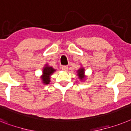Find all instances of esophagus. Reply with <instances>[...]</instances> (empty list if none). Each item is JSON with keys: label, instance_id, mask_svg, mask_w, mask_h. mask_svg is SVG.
Here are the masks:
<instances>
[{"label": "esophagus", "instance_id": "34e87169", "mask_svg": "<svg viewBox=\"0 0 131 131\" xmlns=\"http://www.w3.org/2000/svg\"><path fill=\"white\" fill-rule=\"evenodd\" d=\"M61 70H63V71H68V66H61Z\"/></svg>", "mask_w": 131, "mask_h": 131}]
</instances>
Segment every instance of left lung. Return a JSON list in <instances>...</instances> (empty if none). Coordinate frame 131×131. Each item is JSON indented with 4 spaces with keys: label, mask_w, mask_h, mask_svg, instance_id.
Returning a JSON list of instances; mask_svg holds the SVG:
<instances>
[{
    "label": "left lung",
    "mask_w": 131,
    "mask_h": 131,
    "mask_svg": "<svg viewBox=\"0 0 131 131\" xmlns=\"http://www.w3.org/2000/svg\"><path fill=\"white\" fill-rule=\"evenodd\" d=\"M78 75L80 78L81 80H82L83 75H84V70L83 69V68H82V69H80V70H79L78 71Z\"/></svg>",
    "instance_id": "obj_1"
}]
</instances>
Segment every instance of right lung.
<instances>
[{
	"mask_svg": "<svg viewBox=\"0 0 131 131\" xmlns=\"http://www.w3.org/2000/svg\"><path fill=\"white\" fill-rule=\"evenodd\" d=\"M55 70L53 69L52 67H45L43 69V82L44 84H49V76L54 72Z\"/></svg>",
	"mask_w": 131,
	"mask_h": 131,
	"instance_id": "add662e5",
	"label": "right lung"
}]
</instances>
